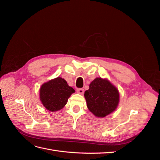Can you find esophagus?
Wrapping results in <instances>:
<instances>
[{"label": "esophagus", "instance_id": "esophagus-1", "mask_svg": "<svg viewBox=\"0 0 160 160\" xmlns=\"http://www.w3.org/2000/svg\"><path fill=\"white\" fill-rule=\"evenodd\" d=\"M77 92L81 95H83L84 93V89H77Z\"/></svg>", "mask_w": 160, "mask_h": 160}]
</instances>
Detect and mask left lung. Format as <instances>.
<instances>
[{
	"mask_svg": "<svg viewBox=\"0 0 160 160\" xmlns=\"http://www.w3.org/2000/svg\"><path fill=\"white\" fill-rule=\"evenodd\" d=\"M84 97L88 109L97 118L113 113L119 103V92L108 79L97 77L89 84Z\"/></svg>",
	"mask_w": 160,
	"mask_h": 160,
	"instance_id": "obj_1",
	"label": "left lung"
}]
</instances>
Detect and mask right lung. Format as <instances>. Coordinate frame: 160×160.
<instances>
[{
  "instance_id": "obj_1",
  "label": "right lung",
  "mask_w": 160,
  "mask_h": 160,
  "mask_svg": "<svg viewBox=\"0 0 160 160\" xmlns=\"http://www.w3.org/2000/svg\"><path fill=\"white\" fill-rule=\"evenodd\" d=\"M75 90L67 81L58 77L43 83L40 88L39 98L42 105L51 112L65 107L68 99Z\"/></svg>"
}]
</instances>
